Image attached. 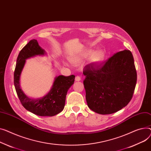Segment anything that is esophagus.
I'll list each match as a JSON object with an SVG mask.
<instances>
[{"label": "esophagus", "instance_id": "esophagus-1", "mask_svg": "<svg viewBox=\"0 0 151 151\" xmlns=\"http://www.w3.org/2000/svg\"><path fill=\"white\" fill-rule=\"evenodd\" d=\"M81 78H80V76H76V78H75V81H81Z\"/></svg>", "mask_w": 151, "mask_h": 151}]
</instances>
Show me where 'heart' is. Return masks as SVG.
<instances>
[{"instance_id": "b5f03b06", "label": "heart", "mask_w": 151, "mask_h": 151, "mask_svg": "<svg viewBox=\"0 0 151 151\" xmlns=\"http://www.w3.org/2000/svg\"><path fill=\"white\" fill-rule=\"evenodd\" d=\"M92 52L91 50H88V51L84 52V53L79 55L78 56H74L72 58V61L73 63H78L82 61L84 59H87L89 58L90 56L92 55ZM105 58V53L103 50H99V51L95 53L92 58V61L94 64H99L101 63Z\"/></svg>"}]
</instances>
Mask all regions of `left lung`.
Returning <instances> with one entry per match:
<instances>
[{
  "label": "left lung",
  "mask_w": 151,
  "mask_h": 151,
  "mask_svg": "<svg viewBox=\"0 0 151 151\" xmlns=\"http://www.w3.org/2000/svg\"><path fill=\"white\" fill-rule=\"evenodd\" d=\"M83 73L87 106L93 112L114 114L131 100L137 75L130 50L119 52L104 62L88 64Z\"/></svg>",
  "instance_id": "1"
}]
</instances>
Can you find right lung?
<instances>
[{
  "instance_id": "1",
  "label": "right lung",
  "mask_w": 151,
  "mask_h": 151,
  "mask_svg": "<svg viewBox=\"0 0 151 151\" xmlns=\"http://www.w3.org/2000/svg\"><path fill=\"white\" fill-rule=\"evenodd\" d=\"M45 52L38 44L37 40L32 39L19 52L14 73V84L17 95L25 109L36 115L52 116L63 111L69 88L75 81V76L59 75L55 78L52 87L44 97L29 98L25 95L20 86V77L28 58L37 55H44Z\"/></svg>"
}]
</instances>
